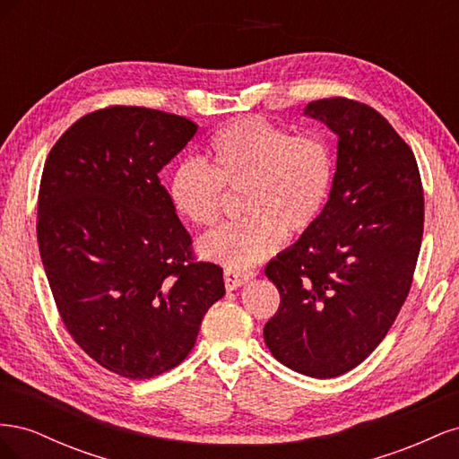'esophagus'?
Returning <instances> with one entry per match:
<instances>
[{"label": "esophagus", "instance_id": "esophagus-1", "mask_svg": "<svg viewBox=\"0 0 459 459\" xmlns=\"http://www.w3.org/2000/svg\"><path fill=\"white\" fill-rule=\"evenodd\" d=\"M256 273L253 270H233V268H226L224 272V281H226V289L233 290L241 285H245L248 280H253Z\"/></svg>", "mask_w": 459, "mask_h": 459}]
</instances>
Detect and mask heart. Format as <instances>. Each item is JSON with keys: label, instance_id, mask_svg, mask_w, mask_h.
<instances>
[{"label": "heart", "instance_id": "obj_1", "mask_svg": "<svg viewBox=\"0 0 459 459\" xmlns=\"http://www.w3.org/2000/svg\"><path fill=\"white\" fill-rule=\"evenodd\" d=\"M208 166L187 159L176 166L170 199L191 224L212 228L230 195L247 214L201 241L204 256L228 268H248L290 238L308 233L329 204L335 155L322 134H297L248 117L218 130L206 147Z\"/></svg>", "mask_w": 459, "mask_h": 459}]
</instances>
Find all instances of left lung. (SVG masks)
<instances>
[{
    "label": "left lung",
    "instance_id": "left-lung-1",
    "mask_svg": "<svg viewBox=\"0 0 459 459\" xmlns=\"http://www.w3.org/2000/svg\"><path fill=\"white\" fill-rule=\"evenodd\" d=\"M304 115L339 135L335 184L317 224L264 270L281 299L264 341L283 366L331 379L393 327L413 281L425 201L413 151L373 107L329 97Z\"/></svg>",
    "mask_w": 459,
    "mask_h": 459
}]
</instances>
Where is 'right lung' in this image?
I'll list each match as a JSON object with an SVG mask.
<instances>
[{
	"label": "right lung",
	"mask_w": 459,
	"mask_h": 459,
	"mask_svg": "<svg viewBox=\"0 0 459 459\" xmlns=\"http://www.w3.org/2000/svg\"><path fill=\"white\" fill-rule=\"evenodd\" d=\"M195 132L157 108L105 107L59 137L41 174L36 231L55 304L80 349L120 377L182 364L226 295L224 270L197 260L159 179Z\"/></svg>",
	"instance_id": "obj_1"
}]
</instances>
